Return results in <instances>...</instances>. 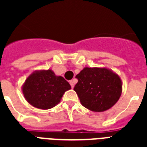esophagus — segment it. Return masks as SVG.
<instances>
[{
  "label": "esophagus",
  "mask_w": 147,
  "mask_h": 147,
  "mask_svg": "<svg viewBox=\"0 0 147 147\" xmlns=\"http://www.w3.org/2000/svg\"><path fill=\"white\" fill-rule=\"evenodd\" d=\"M69 83H70V85H71V87L73 88H74V85H75V82H74L73 80H71L69 82Z\"/></svg>",
  "instance_id": "1"
}]
</instances>
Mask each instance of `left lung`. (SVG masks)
<instances>
[{
	"mask_svg": "<svg viewBox=\"0 0 147 147\" xmlns=\"http://www.w3.org/2000/svg\"><path fill=\"white\" fill-rule=\"evenodd\" d=\"M74 91L81 104L94 112H102L114 106L122 93L120 76L107 68L85 67L76 76Z\"/></svg>",
	"mask_w": 147,
	"mask_h": 147,
	"instance_id": "left-lung-1",
	"label": "left lung"
}]
</instances>
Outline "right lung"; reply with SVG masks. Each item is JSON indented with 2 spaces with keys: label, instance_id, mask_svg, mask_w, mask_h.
Segmentation results:
<instances>
[{
  "label": "right lung",
  "instance_id": "add662e5",
  "mask_svg": "<svg viewBox=\"0 0 147 147\" xmlns=\"http://www.w3.org/2000/svg\"><path fill=\"white\" fill-rule=\"evenodd\" d=\"M71 85L62 76L51 69L36 70L27 77L22 85V92L26 101L33 107L50 109L60 102Z\"/></svg>",
  "mask_w": 147,
  "mask_h": 147
}]
</instances>
